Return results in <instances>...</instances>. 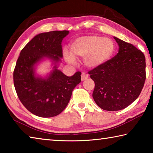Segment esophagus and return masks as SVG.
Returning a JSON list of instances; mask_svg holds the SVG:
<instances>
[{"label":"esophagus","instance_id":"obj_1","mask_svg":"<svg viewBox=\"0 0 153 153\" xmlns=\"http://www.w3.org/2000/svg\"><path fill=\"white\" fill-rule=\"evenodd\" d=\"M88 77V75L87 74H85V73H82V80L83 81V80H85L86 79H87Z\"/></svg>","mask_w":153,"mask_h":153}]
</instances>
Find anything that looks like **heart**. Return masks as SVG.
<instances>
[{
	"label": "heart",
	"instance_id": "1",
	"mask_svg": "<svg viewBox=\"0 0 153 153\" xmlns=\"http://www.w3.org/2000/svg\"><path fill=\"white\" fill-rule=\"evenodd\" d=\"M115 51L113 41L99 36H86L76 38L70 46L71 55L63 51L65 61L75 64V58H84L85 65L89 68H96L105 64L113 56Z\"/></svg>",
	"mask_w": 153,
	"mask_h": 153
}]
</instances>
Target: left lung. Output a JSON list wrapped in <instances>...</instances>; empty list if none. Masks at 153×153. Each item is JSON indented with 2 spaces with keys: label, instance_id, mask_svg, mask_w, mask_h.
<instances>
[{
  "label": "left lung",
  "instance_id": "obj_1",
  "mask_svg": "<svg viewBox=\"0 0 153 153\" xmlns=\"http://www.w3.org/2000/svg\"><path fill=\"white\" fill-rule=\"evenodd\" d=\"M118 53L107 63L89 71L95 86L92 97L105 111H120L139 97L146 79V62L141 51L116 37Z\"/></svg>",
  "mask_w": 153,
  "mask_h": 153
}]
</instances>
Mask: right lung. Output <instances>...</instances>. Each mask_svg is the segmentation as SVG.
I'll list each match as a JSON object with an SVG mask.
<instances>
[{
    "label": "right lung",
    "mask_w": 153,
    "mask_h": 153,
    "mask_svg": "<svg viewBox=\"0 0 153 153\" xmlns=\"http://www.w3.org/2000/svg\"><path fill=\"white\" fill-rule=\"evenodd\" d=\"M69 31H53L33 37L21 51L13 72L18 98L27 109L40 117H52L63 111L74 88L81 82V72L68 77L57 69L63 57L62 40ZM45 58L53 61V70L45 78L35 75V67Z\"/></svg>",
    "instance_id": "right-lung-1"
}]
</instances>
